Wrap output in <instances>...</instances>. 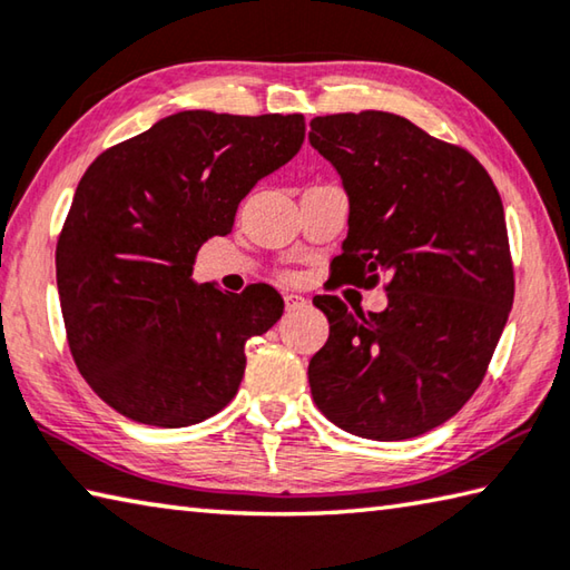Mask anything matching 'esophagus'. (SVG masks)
I'll use <instances>...</instances> for the list:
<instances>
[{"label":"esophagus","mask_w":570,"mask_h":570,"mask_svg":"<svg viewBox=\"0 0 570 570\" xmlns=\"http://www.w3.org/2000/svg\"><path fill=\"white\" fill-rule=\"evenodd\" d=\"M284 302L288 312H296V308H304L308 304V298H304L302 294H286Z\"/></svg>","instance_id":"34e87169"}]
</instances>
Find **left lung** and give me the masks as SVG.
Listing matches in <instances>:
<instances>
[{
	"mask_svg": "<svg viewBox=\"0 0 570 570\" xmlns=\"http://www.w3.org/2000/svg\"><path fill=\"white\" fill-rule=\"evenodd\" d=\"M312 147L348 194L341 272L376 286L384 312L316 296L328 341L308 361L318 411L361 439L441 426L485 376L513 304L499 189L479 159L389 111L312 119Z\"/></svg>",
	"mask_w": 570,
	"mask_h": 570,
	"instance_id": "8db88e82",
	"label": "left lung"
}]
</instances>
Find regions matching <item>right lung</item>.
<instances>
[{
  "label": "right lung",
  "mask_w": 570,
  "mask_h": 570,
  "mask_svg": "<svg viewBox=\"0 0 570 570\" xmlns=\"http://www.w3.org/2000/svg\"><path fill=\"white\" fill-rule=\"evenodd\" d=\"M302 114L179 111L89 164L57 242V288L79 374L114 411L181 429L219 413L244 346L284 314L268 284L191 278L258 179L304 144Z\"/></svg>",
  "instance_id": "obj_1"
}]
</instances>
